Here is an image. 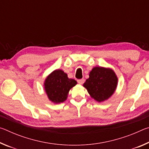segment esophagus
<instances>
[{"instance_id":"34e87169","label":"esophagus","mask_w":149,"mask_h":149,"mask_svg":"<svg viewBox=\"0 0 149 149\" xmlns=\"http://www.w3.org/2000/svg\"><path fill=\"white\" fill-rule=\"evenodd\" d=\"M84 81H85V79H78L77 80V83L79 84H83L84 83Z\"/></svg>"}]
</instances>
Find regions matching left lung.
Instances as JSON below:
<instances>
[{
  "mask_svg": "<svg viewBox=\"0 0 149 149\" xmlns=\"http://www.w3.org/2000/svg\"><path fill=\"white\" fill-rule=\"evenodd\" d=\"M118 78L114 71L102 67L93 68L84 86L99 102L108 99L116 88Z\"/></svg>",
  "mask_w": 149,
  "mask_h": 149,
  "instance_id": "1",
  "label": "left lung"
}]
</instances>
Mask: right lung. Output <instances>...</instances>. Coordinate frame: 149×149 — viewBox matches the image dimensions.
<instances>
[{"mask_svg": "<svg viewBox=\"0 0 149 149\" xmlns=\"http://www.w3.org/2000/svg\"><path fill=\"white\" fill-rule=\"evenodd\" d=\"M77 84L75 79H69L61 70H57L47 77L45 89L49 99L52 102L60 103L67 99L70 89Z\"/></svg>", "mask_w": 149, "mask_h": 149, "instance_id": "add662e5", "label": "right lung"}]
</instances>
